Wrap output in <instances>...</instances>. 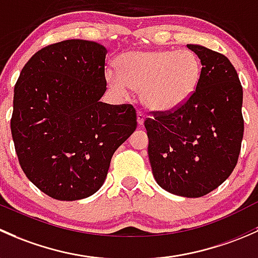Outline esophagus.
Masks as SVG:
<instances>
[{"label":"esophagus","mask_w":258,"mask_h":258,"mask_svg":"<svg viewBox=\"0 0 258 258\" xmlns=\"http://www.w3.org/2000/svg\"><path fill=\"white\" fill-rule=\"evenodd\" d=\"M137 118H138V124H139V125H143V124H144V120H145L144 113L139 110L137 113Z\"/></svg>","instance_id":"34e87169"}]
</instances>
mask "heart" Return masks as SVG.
<instances>
[{
	"mask_svg": "<svg viewBox=\"0 0 258 258\" xmlns=\"http://www.w3.org/2000/svg\"><path fill=\"white\" fill-rule=\"evenodd\" d=\"M118 68L105 71L111 92L128 97L132 89H140L143 104L158 113L186 104L203 74L200 58L191 49L130 50L118 58Z\"/></svg>",
	"mask_w": 258,
	"mask_h": 258,
	"instance_id": "heart-1",
	"label": "heart"
}]
</instances>
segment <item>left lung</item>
<instances>
[{"mask_svg": "<svg viewBox=\"0 0 258 258\" xmlns=\"http://www.w3.org/2000/svg\"><path fill=\"white\" fill-rule=\"evenodd\" d=\"M203 66L195 94L179 109L144 121L151 170L160 187L201 198L219 187L237 164L243 137L242 86L227 57L187 44Z\"/></svg>", "mask_w": 258, "mask_h": 258, "instance_id": "8db88e82", "label": "left lung"}]
</instances>
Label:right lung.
<instances>
[{
    "label": "right lung",
    "instance_id": "obj_1",
    "mask_svg": "<svg viewBox=\"0 0 258 258\" xmlns=\"http://www.w3.org/2000/svg\"><path fill=\"white\" fill-rule=\"evenodd\" d=\"M107 48L68 39L44 47L15 86L11 132L32 184L55 200L97 192L115 150L137 129L133 105L100 102Z\"/></svg>",
    "mask_w": 258,
    "mask_h": 258
}]
</instances>
